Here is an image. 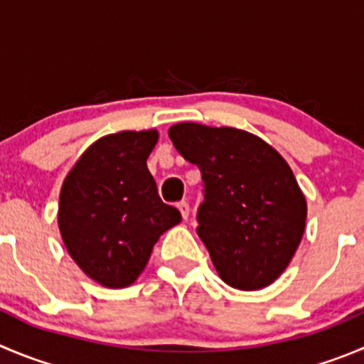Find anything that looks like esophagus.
Returning a JSON list of instances; mask_svg holds the SVG:
<instances>
[{
  "instance_id": "1",
  "label": "esophagus",
  "mask_w": 364,
  "mask_h": 364,
  "mask_svg": "<svg viewBox=\"0 0 364 364\" xmlns=\"http://www.w3.org/2000/svg\"><path fill=\"white\" fill-rule=\"evenodd\" d=\"M176 207H178L182 218H184V220H188V218H189V203L188 202H180Z\"/></svg>"
}]
</instances>
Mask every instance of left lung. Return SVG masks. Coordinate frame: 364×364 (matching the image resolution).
Listing matches in <instances>:
<instances>
[{
  "label": "left lung",
  "mask_w": 364,
  "mask_h": 364,
  "mask_svg": "<svg viewBox=\"0 0 364 364\" xmlns=\"http://www.w3.org/2000/svg\"><path fill=\"white\" fill-rule=\"evenodd\" d=\"M168 134L202 171L196 232L220 279L243 291L275 282L302 241L307 218L306 196L288 162L240 128L176 123Z\"/></svg>",
  "instance_id": "1"
}]
</instances>
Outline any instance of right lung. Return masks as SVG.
<instances>
[{
	"instance_id": "add662e5",
	"label": "right lung",
	"mask_w": 364,
	"mask_h": 364,
	"mask_svg": "<svg viewBox=\"0 0 364 364\" xmlns=\"http://www.w3.org/2000/svg\"><path fill=\"white\" fill-rule=\"evenodd\" d=\"M157 130H123L100 137L65 176L58 202V228L73 261L105 288L137 280L154 245L180 223L148 171Z\"/></svg>"
}]
</instances>
